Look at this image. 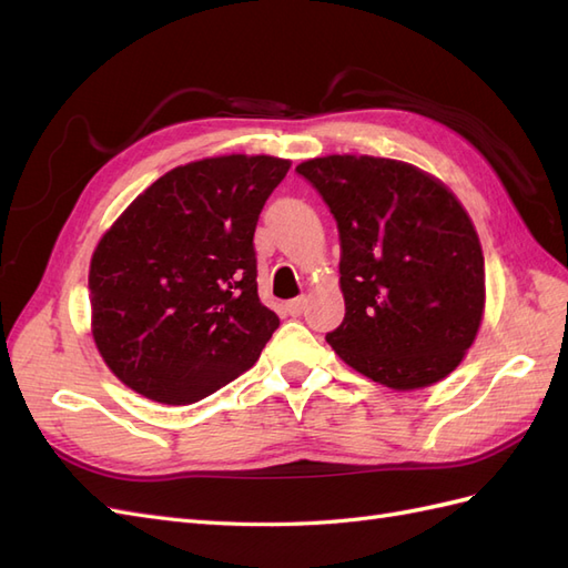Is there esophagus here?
<instances>
[{
  "mask_svg": "<svg viewBox=\"0 0 568 568\" xmlns=\"http://www.w3.org/2000/svg\"><path fill=\"white\" fill-rule=\"evenodd\" d=\"M303 311H305V298H294V301L286 303V313H288L291 317L303 315Z\"/></svg>",
  "mask_w": 568,
  "mask_h": 568,
  "instance_id": "esophagus-1",
  "label": "esophagus"
}]
</instances>
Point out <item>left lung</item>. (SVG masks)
Here are the masks:
<instances>
[{"label": "left lung", "mask_w": 568, "mask_h": 568, "mask_svg": "<svg viewBox=\"0 0 568 568\" xmlns=\"http://www.w3.org/2000/svg\"><path fill=\"white\" fill-rule=\"evenodd\" d=\"M296 170L329 205L341 236L346 317L326 343L386 388L443 382L486 311L484 248L469 213L438 178L405 161L334 153Z\"/></svg>", "instance_id": "1"}]
</instances>
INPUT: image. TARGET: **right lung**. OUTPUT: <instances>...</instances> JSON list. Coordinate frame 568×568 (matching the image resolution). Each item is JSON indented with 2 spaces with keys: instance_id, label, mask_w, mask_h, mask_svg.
<instances>
[{
  "instance_id": "obj_1",
  "label": "right lung",
  "mask_w": 568,
  "mask_h": 568,
  "mask_svg": "<svg viewBox=\"0 0 568 568\" xmlns=\"http://www.w3.org/2000/svg\"><path fill=\"white\" fill-rule=\"evenodd\" d=\"M288 168L265 153L178 165L101 234L90 326L128 388L192 405L255 365L280 317L257 298L253 232Z\"/></svg>"
}]
</instances>
